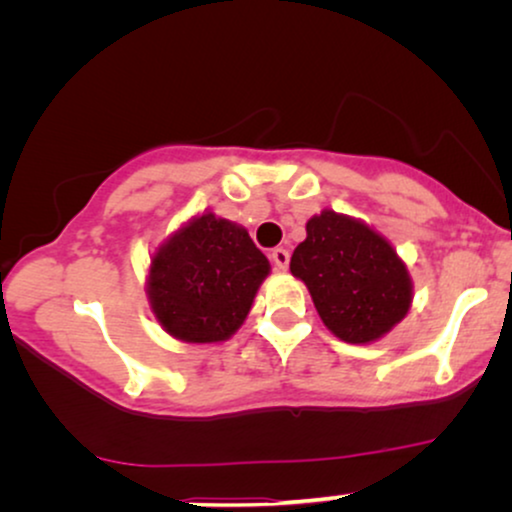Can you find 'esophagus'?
Here are the masks:
<instances>
[{"mask_svg":"<svg viewBox=\"0 0 512 512\" xmlns=\"http://www.w3.org/2000/svg\"><path fill=\"white\" fill-rule=\"evenodd\" d=\"M270 258H272V263H275L277 270H286V268H289V251H286V249H282V247L272 249Z\"/></svg>","mask_w":512,"mask_h":512,"instance_id":"obj_1","label":"esophagus"}]
</instances>
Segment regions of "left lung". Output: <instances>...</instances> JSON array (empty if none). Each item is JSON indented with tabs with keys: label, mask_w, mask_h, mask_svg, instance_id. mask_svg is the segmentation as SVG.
<instances>
[{
	"label": "left lung",
	"mask_w": 512,
	"mask_h": 512,
	"mask_svg": "<svg viewBox=\"0 0 512 512\" xmlns=\"http://www.w3.org/2000/svg\"><path fill=\"white\" fill-rule=\"evenodd\" d=\"M305 230L291 275L307 286L335 338L368 345L401 324L412 305V277L387 237L333 209L314 214Z\"/></svg>",
	"instance_id": "left-lung-1"
}]
</instances>
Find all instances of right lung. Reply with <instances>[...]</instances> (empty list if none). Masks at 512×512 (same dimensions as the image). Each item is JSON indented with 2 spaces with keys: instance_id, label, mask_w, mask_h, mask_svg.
<instances>
[{
  "instance_id": "1",
  "label": "right lung",
  "mask_w": 512,
  "mask_h": 512,
  "mask_svg": "<svg viewBox=\"0 0 512 512\" xmlns=\"http://www.w3.org/2000/svg\"><path fill=\"white\" fill-rule=\"evenodd\" d=\"M268 275L270 261L247 228L205 212L158 244L144 289L165 333L207 345L233 338Z\"/></svg>"
}]
</instances>
